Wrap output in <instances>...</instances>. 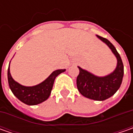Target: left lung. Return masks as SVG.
<instances>
[{
    "label": "left lung",
    "mask_w": 133,
    "mask_h": 133,
    "mask_svg": "<svg viewBox=\"0 0 133 133\" xmlns=\"http://www.w3.org/2000/svg\"><path fill=\"white\" fill-rule=\"evenodd\" d=\"M97 37L107 44L115 55L117 66L112 73L104 77L96 76L78 66L80 72L76 83L80 93L84 97L95 101H104L112 96L120 88L124 76V65L120 55L110 41L99 35Z\"/></svg>",
    "instance_id": "obj_1"
}]
</instances>
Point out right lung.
I'll use <instances>...</instances> for the list:
<instances>
[{"mask_svg": "<svg viewBox=\"0 0 133 133\" xmlns=\"http://www.w3.org/2000/svg\"><path fill=\"white\" fill-rule=\"evenodd\" d=\"M65 70L66 69H57L41 84L33 87H25L18 84L13 79L10 74L9 65L8 82L10 89L17 98L27 105H37L48 99L55 78L61 73L65 72Z\"/></svg>", "mask_w": 133, "mask_h": 133, "instance_id": "add662e5", "label": "right lung"}]
</instances>
